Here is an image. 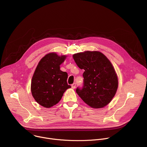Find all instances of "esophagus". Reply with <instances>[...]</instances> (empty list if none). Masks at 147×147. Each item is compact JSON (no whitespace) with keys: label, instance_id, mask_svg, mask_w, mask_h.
Instances as JSON below:
<instances>
[{"label":"esophagus","instance_id":"esophagus-1","mask_svg":"<svg viewBox=\"0 0 147 147\" xmlns=\"http://www.w3.org/2000/svg\"><path fill=\"white\" fill-rule=\"evenodd\" d=\"M76 83H73V84L71 85V88H72L73 89H74V88H76Z\"/></svg>","mask_w":147,"mask_h":147}]
</instances>
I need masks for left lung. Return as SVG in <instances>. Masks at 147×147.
<instances>
[{
    "instance_id": "8db88e82",
    "label": "left lung",
    "mask_w": 147,
    "mask_h": 147,
    "mask_svg": "<svg viewBox=\"0 0 147 147\" xmlns=\"http://www.w3.org/2000/svg\"><path fill=\"white\" fill-rule=\"evenodd\" d=\"M78 67L84 70V86L76 92L82 100L92 108H102L115 95L118 78L110 60L99 51H86L74 54Z\"/></svg>"
}]
</instances>
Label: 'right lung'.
<instances>
[{"label":"right lung","mask_w":147,"mask_h":147,"mask_svg":"<svg viewBox=\"0 0 147 147\" xmlns=\"http://www.w3.org/2000/svg\"><path fill=\"white\" fill-rule=\"evenodd\" d=\"M67 56L55 52L48 53L40 59L33 74L31 91L36 102L44 108H51L61 99L71 86L67 84V73L60 70Z\"/></svg>","instance_id":"1"}]
</instances>
